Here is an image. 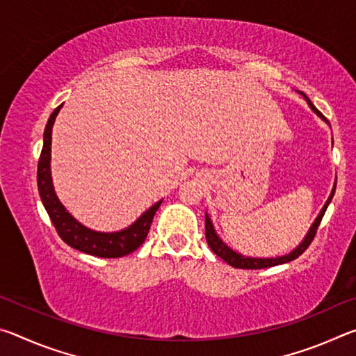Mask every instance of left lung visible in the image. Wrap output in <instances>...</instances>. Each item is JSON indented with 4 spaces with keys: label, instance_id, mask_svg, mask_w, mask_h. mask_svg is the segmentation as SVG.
I'll return each instance as SVG.
<instances>
[{
    "label": "left lung",
    "instance_id": "left-lung-1",
    "mask_svg": "<svg viewBox=\"0 0 356 356\" xmlns=\"http://www.w3.org/2000/svg\"><path fill=\"white\" fill-rule=\"evenodd\" d=\"M303 97L306 99V102H308V105L312 108V111L317 113L321 118H323L322 114H321V111H318L317 108L311 104V100H309L308 97H306L305 94H303ZM323 119H325V118H323ZM334 191H336V185L333 186V191H331V195H330V197H328L327 204H325V206H323L322 212L318 213V216H317L316 221H314V225L311 226L308 236L305 237L303 243H301V245L298 246V248H295V250L291 252V254L282 256V257H275V259H254V257H245V256H242V254H238V252L232 251L231 248H227V246L221 242L220 237L216 236L212 221H210V218L206 215V238H207V243H209V246H210V250H212L216 256L221 257L222 261L227 262L229 265H232V267H236V268H248V270L251 268V270H257V268H268V267H275V265H280V264L291 262V261H293V259H297L298 256L303 254V252H305L306 250H308V246L311 245L312 240H314L316 234H317V229H318V225H321V221H322L323 215H325V210H327L330 201L333 200Z\"/></svg>",
    "mask_w": 356,
    "mask_h": 356
}]
</instances>
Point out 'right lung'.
I'll list each match as a JSON object with an SVG mask.
<instances>
[{
    "mask_svg": "<svg viewBox=\"0 0 356 356\" xmlns=\"http://www.w3.org/2000/svg\"><path fill=\"white\" fill-rule=\"evenodd\" d=\"M63 105H59L55 111L51 113L48 119L47 127L44 131V146L39 156L38 163V186L42 204L47 210L48 216L55 226L58 236L61 237L65 243L72 248H75L86 254L97 256V257H122L134 252L136 248L144 243L146 240L150 225H152L154 215L160 207V202L154 204L147 212H144L130 227L124 229L119 232H95L91 229L81 226L74 216H72L64 206L59 202L55 190L51 184L50 174V152H51V129L55 124L59 110Z\"/></svg>",
    "mask_w": 356,
    "mask_h": 356,
    "instance_id": "obj_1",
    "label": "right lung"
}]
</instances>
